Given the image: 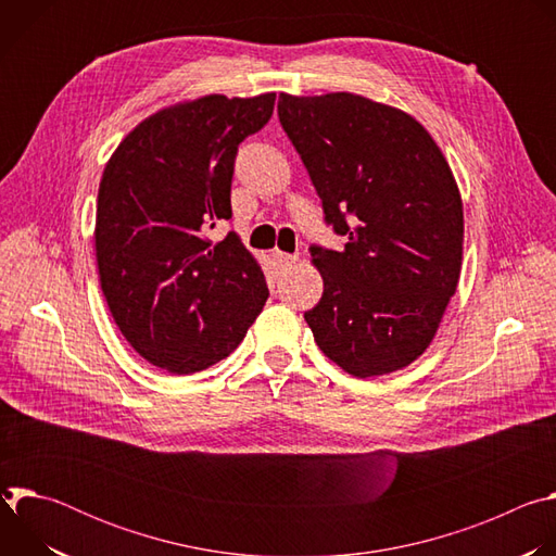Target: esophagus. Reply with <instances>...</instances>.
<instances>
[{
    "label": "esophagus",
    "instance_id": "1",
    "mask_svg": "<svg viewBox=\"0 0 556 556\" xmlns=\"http://www.w3.org/2000/svg\"><path fill=\"white\" fill-rule=\"evenodd\" d=\"M275 260H277V264H279V266L288 268V266H292L299 257H296V255H288V253H275Z\"/></svg>",
    "mask_w": 556,
    "mask_h": 556
}]
</instances>
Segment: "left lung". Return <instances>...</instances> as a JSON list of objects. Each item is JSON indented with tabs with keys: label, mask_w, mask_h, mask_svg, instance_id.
<instances>
[{
	"label": "left lung",
	"mask_w": 556,
	"mask_h": 556,
	"mask_svg": "<svg viewBox=\"0 0 556 556\" xmlns=\"http://www.w3.org/2000/svg\"><path fill=\"white\" fill-rule=\"evenodd\" d=\"M279 121L343 251L312 249L321 301L303 316L319 350L356 378L412 365L431 345L462 270L464 208L431 134L352 92L279 94Z\"/></svg>",
	"instance_id": "8db88e82"
}]
</instances>
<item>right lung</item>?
<instances>
[{
  "label": "right lung",
  "instance_id": "obj_1",
  "mask_svg": "<svg viewBox=\"0 0 556 556\" xmlns=\"http://www.w3.org/2000/svg\"><path fill=\"white\" fill-rule=\"evenodd\" d=\"M275 92L206 94L140 121L114 149L97 200L94 249L108 307L127 343L169 374L202 371L240 345L268 299L230 219L237 147L273 116Z\"/></svg>",
  "mask_w": 556,
  "mask_h": 556
}]
</instances>
